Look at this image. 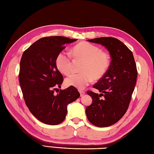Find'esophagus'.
Instances as JSON below:
<instances>
[{"mask_svg": "<svg viewBox=\"0 0 154 154\" xmlns=\"http://www.w3.org/2000/svg\"><path fill=\"white\" fill-rule=\"evenodd\" d=\"M79 92H80L81 97H82V96L85 94V92L84 91H82V90H79Z\"/></svg>", "mask_w": 154, "mask_h": 154, "instance_id": "1", "label": "esophagus"}]
</instances>
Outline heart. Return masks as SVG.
<instances>
[{
	"label": "heart",
	"instance_id": "obj_1",
	"mask_svg": "<svg viewBox=\"0 0 154 154\" xmlns=\"http://www.w3.org/2000/svg\"><path fill=\"white\" fill-rule=\"evenodd\" d=\"M72 54L75 59L82 60L80 68L82 72L72 74L66 78L68 86L83 89L94 78L100 79L106 74L110 65V58L106 52L100 51L97 46L88 42H80L72 48ZM57 68L63 74L72 71V61L66 52L62 51L56 57Z\"/></svg>",
	"mask_w": 154,
	"mask_h": 154
}]
</instances>
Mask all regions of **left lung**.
Segmentation results:
<instances>
[{"label":"left lung","instance_id":"1","mask_svg":"<svg viewBox=\"0 0 154 154\" xmlns=\"http://www.w3.org/2000/svg\"><path fill=\"white\" fill-rule=\"evenodd\" d=\"M105 47L111 57L106 74L93 86L100 93L88 91L92 103L86 108L88 121L99 127L111 126L125 114L137 80V71L133 53L114 37L88 39Z\"/></svg>","mask_w":154,"mask_h":154}]
</instances>
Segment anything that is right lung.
<instances>
[{
	"instance_id": "right-lung-1",
	"label": "right lung",
	"mask_w": 154,
	"mask_h": 154,
	"mask_svg": "<svg viewBox=\"0 0 154 154\" xmlns=\"http://www.w3.org/2000/svg\"><path fill=\"white\" fill-rule=\"evenodd\" d=\"M76 41L62 36L43 37L23 54L19 80L23 98L30 112L43 123L55 125L62 123L67 114V106L80 95L73 86L54 93L63 81L56 67V57L66 44Z\"/></svg>"
}]
</instances>
